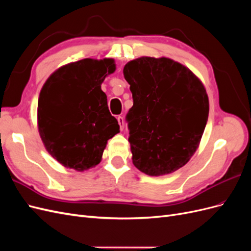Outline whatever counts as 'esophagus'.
<instances>
[{"label":"esophagus","mask_w":251,"mask_h":251,"mask_svg":"<svg viewBox=\"0 0 251 251\" xmlns=\"http://www.w3.org/2000/svg\"><path fill=\"white\" fill-rule=\"evenodd\" d=\"M117 120H118V124H119V126H120V130L123 131L124 127H125V119H124V117L118 116Z\"/></svg>","instance_id":"obj_1"}]
</instances>
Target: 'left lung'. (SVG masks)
<instances>
[{"label": "left lung", "instance_id": "1", "mask_svg": "<svg viewBox=\"0 0 251 251\" xmlns=\"http://www.w3.org/2000/svg\"><path fill=\"white\" fill-rule=\"evenodd\" d=\"M124 75L134 101L126 115L133 164L149 176L179 170L198 149L207 123L203 83L168 57L136 58Z\"/></svg>", "mask_w": 251, "mask_h": 251}]
</instances>
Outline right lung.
<instances>
[{"label": "right lung", "instance_id": "right-lung-1", "mask_svg": "<svg viewBox=\"0 0 251 251\" xmlns=\"http://www.w3.org/2000/svg\"><path fill=\"white\" fill-rule=\"evenodd\" d=\"M116 70L113 58H85L60 67L44 83L37 126L48 153L82 172L100 162L107 142L119 132L101 83Z\"/></svg>", "mask_w": 251, "mask_h": 251}]
</instances>
